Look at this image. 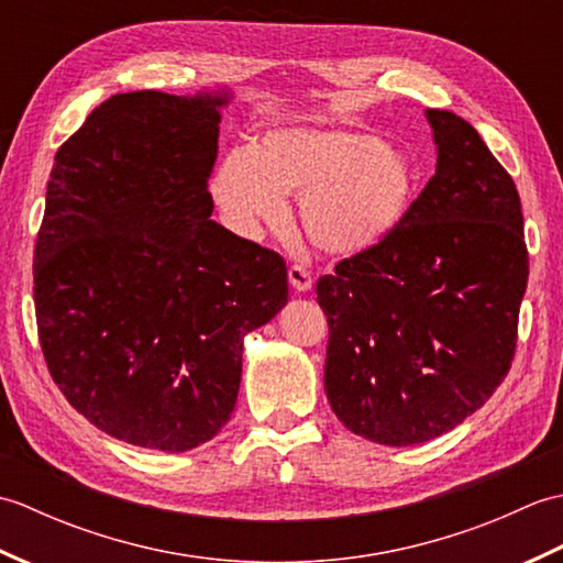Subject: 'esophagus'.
<instances>
[{
    "mask_svg": "<svg viewBox=\"0 0 563 563\" xmlns=\"http://www.w3.org/2000/svg\"><path fill=\"white\" fill-rule=\"evenodd\" d=\"M288 278L295 292H307L312 290V273H309L305 266H290Z\"/></svg>",
    "mask_w": 563,
    "mask_h": 563,
    "instance_id": "esophagus-1",
    "label": "esophagus"
}]
</instances>
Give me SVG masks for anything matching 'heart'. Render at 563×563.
I'll return each instance as SVG.
<instances>
[{
    "label": "heart",
    "mask_w": 563,
    "mask_h": 563,
    "mask_svg": "<svg viewBox=\"0 0 563 563\" xmlns=\"http://www.w3.org/2000/svg\"><path fill=\"white\" fill-rule=\"evenodd\" d=\"M413 174L399 150L355 128H278L236 150L212 176V196L236 232L285 220L300 198L302 230L329 256H357L397 232Z\"/></svg>",
    "instance_id": "1"
}]
</instances>
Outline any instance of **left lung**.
Masks as SVG:
<instances>
[{"label":"left lung","instance_id":"1","mask_svg":"<svg viewBox=\"0 0 563 563\" xmlns=\"http://www.w3.org/2000/svg\"><path fill=\"white\" fill-rule=\"evenodd\" d=\"M435 174L387 242L317 283L339 421L406 448L460 426L508 375L528 288L518 188L476 130L428 109Z\"/></svg>","mask_w":563,"mask_h":563}]
</instances>
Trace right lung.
Instances as JSON below:
<instances>
[{
  "label": "right lung",
  "instance_id": "obj_1",
  "mask_svg": "<svg viewBox=\"0 0 563 563\" xmlns=\"http://www.w3.org/2000/svg\"><path fill=\"white\" fill-rule=\"evenodd\" d=\"M232 93H115L55 154L33 256L47 369L103 433L186 452L230 421L244 336L288 302V268L210 220Z\"/></svg>",
  "mask_w": 563,
  "mask_h": 563
}]
</instances>
